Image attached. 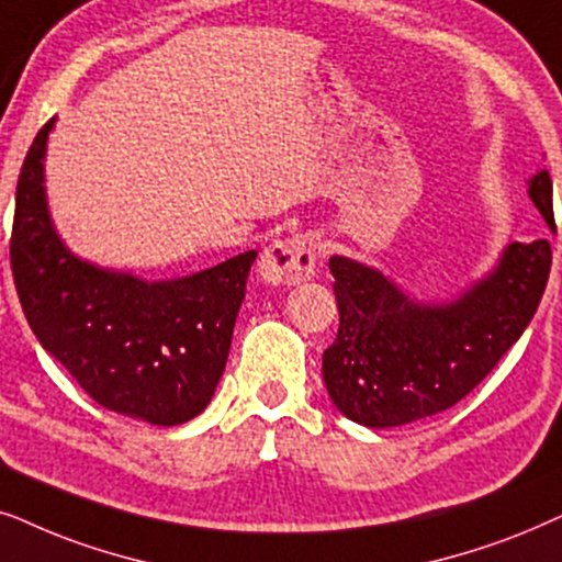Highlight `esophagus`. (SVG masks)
I'll use <instances>...</instances> for the list:
<instances>
[{
  "label": "esophagus",
  "instance_id": "34e87169",
  "mask_svg": "<svg viewBox=\"0 0 562 562\" xmlns=\"http://www.w3.org/2000/svg\"><path fill=\"white\" fill-rule=\"evenodd\" d=\"M316 269V238L301 234L261 251L259 277L267 285H301Z\"/></svg>",
  "mask_w": 562,
  "mask_h": 562
}]
</instances>
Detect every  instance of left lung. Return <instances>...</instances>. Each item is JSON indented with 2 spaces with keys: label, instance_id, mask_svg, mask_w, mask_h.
Wrapping results in <instances>:
<instances>
[{
  "label": "left lung",
  "instance_id": "obj_1",
  "mask_svg": "<svg viewBox=\"0 0 562 562\" xmlns=\"http://www.w3.org/2000/svg\"><path fill=\"white\" fill-rule=\"evenodd\" d=\"M529 198L555 231L548 169L529 179ZM550 265L548 238L514 241L458 297L422 303L380 269L331 257L339 334L324 351V383L334 406L370 429L452 408L525 334Z\"/></svg>",
  "mask_w": 562,
  "mask_h": 562
}]
</instances>
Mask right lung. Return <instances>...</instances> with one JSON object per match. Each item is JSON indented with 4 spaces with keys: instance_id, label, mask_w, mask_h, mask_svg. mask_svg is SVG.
I'll list each match as a JSON object with an SVG mask.
<instances>
[{
    "instance_id": "1",
    "label": "right lung",
    "mask_w": 562,
    "mask_h": 562,
    "mask_svg": "<svg viewBox=\"0 0 562 562\" xmlns=\"http://www.w3.org/2000/svg\"><path fill=\"white\" fill-rule=\"evenodd\" d=\"M54 123L37 131L14 194L10 261L27 324L100 406L156 426L190 422L226 370L257 251L154 282L77 257L48 211Z\"/></svg>"
}]
</instances>
